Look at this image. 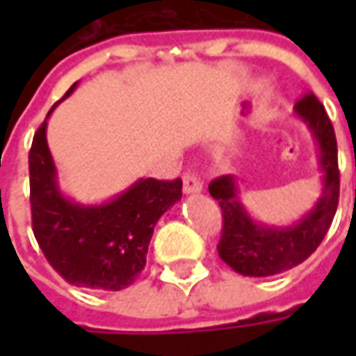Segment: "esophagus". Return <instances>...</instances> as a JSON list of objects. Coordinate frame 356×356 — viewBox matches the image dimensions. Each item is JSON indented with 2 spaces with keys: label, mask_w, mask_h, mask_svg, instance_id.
<instances>
[{
  "label": "esophagus",
  "mask_w": 356,
  "mask_h": 356,
  "mask_svg": "<svg viewBox=\"0 0 356 356\" xmlns=\"http://www.w3.org/2000/svg\"><path fill=\"white\" fill-rule=\"evenodd\" d=\"M183 191L185 194H196L202 191V181L200 177L193 173V171H186L183 175Z\"/></svg>",
  "instance_id": "1"
}]
</instances>
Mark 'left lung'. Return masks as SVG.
<instances>
[{"mask_svg": "<svg viewBox=\"0 0 356 356\" xmlns=\"http://www.w3.org/2000/svg\"><path fill=\"white\" fill-rule=\"evenodd\" d=\"M298 114L318 147L322 194L314 208L290 227L255 223L236 193L234 175H221L209 183V194L223 211V232L217 244L219 257L244 276H273L293 268L313 254L326 236L339 202V170L334 125L313 93L296 102Z\"/></svg>", "mask_w": 356, "mask_h": 356, "instance_id": "obj_1", "label": "left lung"}]
</instances>
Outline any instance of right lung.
<instances>
[{
	"mask_svg": "<svg viewBox=\"0 0 356 356\" xmlns=\"http://www.w3.org/2000/svg\"><path fill=\"white\" fill-rule=\"evenodd\" d=\"M47 118L38 127L28 154L35 240L45 259L66 282L91 290H124L147 265L148 244L156 223L181 200L183 181L139 179L104 204H76L58 191L57 170L45 137Z\"/></svg>",
	"mask_w": 356,
	"mask_h": 356,
	"instance_id": "right-lung-1",
	"label": "right lung"
}]
</instances>
